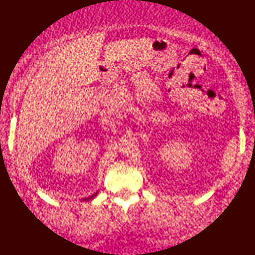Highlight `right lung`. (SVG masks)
<instances>
[{"instance_id": "obj_1", "label": "right lung", "mask_w": 255, "mask_h": 255, "mask_svg": "<svg viewBox=\"0 0 255 255\" xmlns=\"http://www.w3.org/2000/svg\"><path fill=\"white\" fill-rule=\"evenodd\" d=\"M96 194H98V192H96V193H95V194H94V195H92V196H89V198H86V199H85V200H90V199H93V198H94V196H95V195H96Z\"/></svg>"}]
</instances>
